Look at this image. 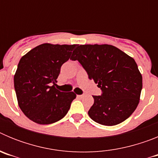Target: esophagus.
Here are the masks:
<instances>
[{
    "instance_id": "1",
    "label": "esophagus",
    "mask_w": 158,
    "mask_h": 158,
    "mask_svg": "<svg viewBox=\"0 0 158 158\" xmlns=\"http://www.w3.org/2000/svg\"><path fill=\"white\" fill-rule=\"evenodd\" d=\"M77 96L78 98H82V97H84V95H77Z\"/></svg>"
}]
</instances>
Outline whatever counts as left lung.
Listing matches in <instances>:
<instances>
[{"mask_svg":"<svg viewBox=\"0 0 158 158\" xmlns=\"http://www.w3.org/2000/svg\"><path fill=\"white\" fill-rule=\"evenodd\" d=\"M77 60L90 80L102 90L93 96L89 117L104 126H115L129 118L140 100L142 77L133 58L107 44L78 46L70 58Z\"/></svg>","mask_w":158,"mask_h":158,"instance_id":"left-lung-1","label":"left lung"}]
</instances>
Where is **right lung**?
<instances>
[{
  "label": "right lung",
  "instance_id": "obj_1",
  "mask_svg": "<svg viewBox=\"0 0 158 158\" xmlns=\"http://www.w3.org/2000/svg\"><path fill=\"white\" fill-rule=\"evenodd\" d=\"M76 47L43 43L19 60L14 75V87L19 108L33 122L54 123L62 119L70 108L76 94L60 92L55 85L61 66L69 60Z\"/></svg>",
  "mask_w": 158,
  "mask_h": 158
}]
</instances>
